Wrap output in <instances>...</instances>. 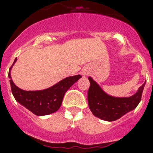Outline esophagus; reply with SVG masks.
Wrapping results in <instances>:
<instances>
[{
    "label": "esophagus",
    "instance_id": "34e87169",
    "mask_svg": "<svg viewBox=\"0 0 153 153\" xmlns=\"http://www.w3.org/2000/svg\"><path fill=\"white\" fill-rule=\"evenodd\" d=\"M84 74V75H86V74Z\"/></svg>",
    "mask_w": 153,
    "mask_h": 153
}]
</instances>
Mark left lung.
Returning <instances> with one entry per match:
<instances>
[{"label":"left lung","instance_id":"obj_1","mask_svg":"<svg viewBox=\"0 0 153 153\" xmlns=\"http://www.w3.org/2000/svg\"><path fill=\"white\" fill-rule=\"evenodd\" d=\"M88 90L89 107L95 117L105 121H115L132 111L141 101L146 82L134 95L129 97H115L108 95L91 77Z\"/></svg>","mask_w":153,"mask_h":153}]
</instances>
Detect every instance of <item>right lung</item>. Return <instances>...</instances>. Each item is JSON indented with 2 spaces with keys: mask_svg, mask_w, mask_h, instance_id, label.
Listing matches in <instances>:
<instances>
[{
  "mask_svg": "<svg viewBox=\"0 0 153 153\" xmlns=\"http://www.w3.org/2000/svg\"><path fill=\"white\" fill-rule=\"evenodd\" d=\"M17 61V58L13 65ZM12 65V66H13ZM10 67L8 76L10 78V87L16 100L36 116H45L55 113L60 109L65 93L76 82L80 75L68 76L50 88L36 91H26L17 87L11 79Z\"/></svg>",
  "mask_w": 153,
  "mask_h": 153,
  "instance_id": "1",
  "label": "right lung"
}]
</instances>
